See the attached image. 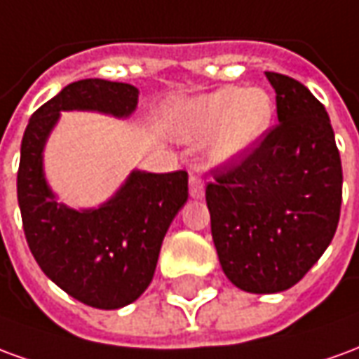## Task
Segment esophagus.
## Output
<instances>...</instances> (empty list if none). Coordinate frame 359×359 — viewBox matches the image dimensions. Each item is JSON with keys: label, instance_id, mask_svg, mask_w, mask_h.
<instances>
[{"label": "esophagus", "instance_id": "1", "mask_svg": "<svg viewBox=\"0 0 359 359\" xmlns=\"http://www.w3.org/2000/svg\"><path fill=\"white\" fill-rule=\"evenodd\" d=\"M190 196L196 200L203 198V180L198 175H190Z\"/></svg>", "mask_w": 359, "mask_h": 359}]
</instances>
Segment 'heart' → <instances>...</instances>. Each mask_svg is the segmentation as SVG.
I'll list each match as a JSON object with an SVG mask.
<instances>
[{
	"label": "heart",
	"mask_w": 359,
	"mask_h": 359,
	"mask_svg": "<svg viewBox=\"0 0 359 359\" xmlns=\"http://www.w3.org/2000/svg\"><path fill=\"white\" fill-rule=\"evenodd\" d=\"M275 103L265 90L225 86L211 94L169 105L167 130L180 142H208V156L215 165L246 157L269 133Z\"/></svg>",
	"instance_id": "obj_1"
}]
</instances>
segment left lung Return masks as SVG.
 <instances>
[{
    "label": "left lung",
    "mask_w": 359,
    "mask_h": 359,
    "mask_svg": "<svg viewBox=\"0 0 359 359\" xmlns=\"http://www.w3.org/2000/svg\"><path fill=\"white\" fill-rule=\"evenodd\" d=\"M278 125L205 188L211 236L226 278L252 294L283 292L331 244L342 203V165L331 118L304 84L265 73Z\"/></svg>",
    "instance_id": "left-lung-1"
}]
</instances>
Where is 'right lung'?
Returning <instances> with one entry per match:
<instances>
[{
    "label": "right lung",
    "instance_id": "obj_1",
    "mask_svg": "<svg viewBox=\"0 0 359 359\" xmlns=\"http://www.w3.org/2000/svg\"><path fill=\"white\" fill-rule=\"evenodd\" d=\"M136 105L133 84L73 82L30 117L20 144L17 198L28 248L59 288L97 309L128 306L149 286L167 229L188 200V172L136 169L100 208L74 210L48 184L43 148L61 111L126 118Z\"/></svg>",
    "mask_w": 359,
    "mask_h": 359
}]
</instances>
